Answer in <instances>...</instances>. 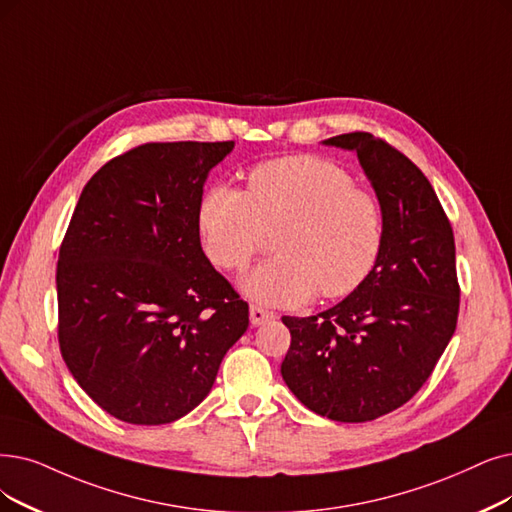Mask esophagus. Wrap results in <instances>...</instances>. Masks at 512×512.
Wrapping results in <instances>:
<instances>
[{"mask_svg": "<svg viewBox=\"0 0 512 512\" xmlns=\"http://www.w3.org/2000/svg\"><path fill=\"white\" fill-rule=\"evenodd\" d=\"M271 319H275V313L262 309V306H256V304L250 306V321H252V325H262L264 321H271Z\"/></svg>", "mask_w": 512, "mask_h": 512, "instance_id": "1", "label": "esophagus"}]
</instances>
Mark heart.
Wrapping results in <instances>:
<instances>
[{
	"mask_svg": "<svg viewBox=\"0 0 512 512\" xmlns=\"http://www.w3.org/2000/svg\"><path fill=\"white\" fill-rule=\"evenodd\" d=\"M203 250L224 271H241L273 233V258L243 277L258 302L296 306L351 294L370 275L382 245L376 195L319 155H288L254 166L245 191L212 185L197 208Z\"/></svg>",
	"mask_w": 512,
	"mask_h": 512,
	"instance_id": "heart-1",
	"label": "heart"
}]
</instances>
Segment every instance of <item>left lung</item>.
Returning <instances> with one entry per match:
<instances>
[{"label":"left lung","mask_w":512,"mask_h":512,"mask_svg":"<svg viewBox=\"0 0 512 512\" xmlns=\"http://www.w3.org/2000/svg\"><path fill=\"white\" fill-rule=\"evenodd\" d=\"M355 151L382 210L374 269L342 302L283 317L292 334L281 376L311 412L370 422L410 401L456 332V243L422 170L370 132L323 140Z\"/></svg>","instance_id":"left-lung-1"}]
</instances>
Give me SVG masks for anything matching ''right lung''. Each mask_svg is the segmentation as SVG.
<instances>
[{
    "label": "right lung",
    "instance_id": "1",
    "mask_svg": "<svg viewBox=\"0 0 512 512\" xmlns=\"http://www.w3.org/2000/svg\"><path fill=\"white\" fill-rule=\"evenodd\" d=\"M227 142H147L84 187L56 267L58 344L94 403L128 424L187 416L250 311L201 250L197 208Z\"/></svg>",
    "mask_w": 512,
    "mask_h": 512
}]
</instances>
